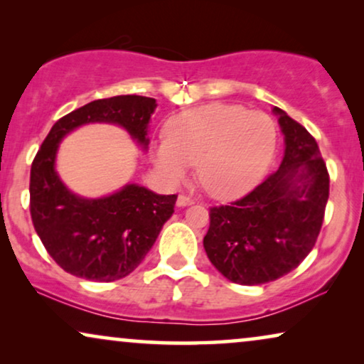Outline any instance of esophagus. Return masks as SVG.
Returning a JSON list of instances; mask_svg holds the SVG:
<instances>
[{"label":"esophagus","instance_id":"esophagus-1","mask_svg":"<svg viewBox=\"0 0 364 364\" xmlns=\"http://www.w3.org/2000/svg\"><path fill=\"white\" fill-rule=\"evenodd\" d=\"M191 203H193V198L186 196V193H181V196L177 197V205L178 207H187V205H191Z\"/></svg>","mask_w":364,"mask_h":364}]
</instances>
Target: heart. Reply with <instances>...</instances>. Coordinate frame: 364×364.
I'll return each instance as SVG.
<instances>
[{
    "label": "heart",
    "instance_id": "1",
    "mask_svg": "<svg viewBox=\"0 0 364 364\" xmlns=\"http://www.w3.org/2000/svg\"><path fill=\"white\" fill-rule=\"evenodd\" d=\"M167 139L154 147V162L171 183L198 167V181L213 197H238L257 186L277 149V126L265 112L237 104H210L178 114Z\"/></svg>",
    "mask_w": 364,
    "mask_h": 364
}]
</instances>
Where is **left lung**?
Returning <instances> with one entry per match:
<instances>
[{"mask_svg": "<svg viewBox=\"0 0 364 364\" xmlns=\"http://www.w3.org/2000/svg\"><path fill=\"white\" fill-rule=\"evenodd\" d=\"M282 166L245 197L210 207L203 237L208 260L240 285H263L300 265L320 235L330 176L315 137L280 107Z\"/></svg>", "mask_w": 364, "mask_h": 364, "instance_id": "obj_1", "label": "left lung"}]
</instances>
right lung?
Returning <instances> with one entry per match:
<instances>
[{
  "instance_id": "1",
  "label": "right lung",
  "mask_w": 364,
  "mask_h": 364,
  "mask_svg": "<svg viewBox=\"0 0 364 364\" xmlns=\"http://www.w3.org/2000/svg\"><path fill=\"white\" fill-rule=\"evenodd\" d=\"M156 99L114 96L66 114L51 127L31 166L29 212L53 260L71 275L114 282L136 270L173 213L177 196H157L129 183L102 198L74 196L54 171L58 144L89 122L119 124L147 147V124Z\"/></svg>"
}]
</instances>
